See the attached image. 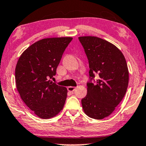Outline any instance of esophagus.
<instances>
[{
    "label": "esophagus",
    "instance_id": "34e87169",
    "mask_svg": "<svg viewBox=\"0 0 146 146\" xmlns=\"http://www.w3.org/2000/svg\"><path fill=\"white\" fill-rule=\"evenodd\" d=\"M75 87H72V86H69L67 87V90L70 91V92H73L75 91Z\"/></svg>",
    "mask_w": 146,
    "mask_h": 146
}]
</instances>
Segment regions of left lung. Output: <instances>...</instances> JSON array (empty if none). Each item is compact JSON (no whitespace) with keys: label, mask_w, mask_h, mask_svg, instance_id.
<instances>
[{"label":"left lung","mask_w":146,"mask_h":146,"mask_svg":"<svg viewBox=\"0 0 146 146\" xmlns=\"http://www.w3.org/2000/svg\"><path fill=\"white\" fill-rule=\"evenodd\" d=\"M89 65V76L99 75L97 83H87V96L81 100L89 117L102 119L110 115L127 91L129 71L125 57L113 44L93 36H79Z\"/></svg>","instance_id":"1"}]
</instances>
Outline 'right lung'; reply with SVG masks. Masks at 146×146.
<instances>
[{
	"mask_svg": "<svg viewBox=\"0 0 146 146\" xmlns=\"http://www.w3.org/2000/svg\"><path fill=\"white\" fill-rule=\"evenodd\" d=\"M73 38H42L21 54L15 69L17 90L27 107L41 119L55 117L63 110L67 89L53 83L64 50Z\"/></svg>",
	"mask_w": 146,
	"mask_h": 146,
	"instance_id": "1",
	"label": "right lung"
}]
</instances>
